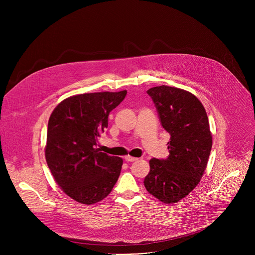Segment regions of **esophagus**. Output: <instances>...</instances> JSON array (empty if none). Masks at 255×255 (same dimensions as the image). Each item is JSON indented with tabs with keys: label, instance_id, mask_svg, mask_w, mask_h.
<instances>
[{
	"label": "esophagus",
	"instance_id": "1",
	"mask_svg": "<svg viewBox=\"0 0 255 255\" xmlns=\"http://www.w3.org/2000/svg\"><path fill=\"white\" fill-rule=\"evenodd\" d=\"M125 160H126L127 162H133V161H136L137 158L132 157V156H130V155H127V156H125Z\"/></svg>",
	"mask_w": 255,
	"mask_h": 255
}]
</instances>
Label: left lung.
I'll return each mask as SVG.
<instances>
[{"label":"left lung","mask_w":255,"mask_h":255,"mask_svg":"<svg viewBox=\"0 0 255 255\" xmlns=\"http://www.w3.org/2000/svg\"><path fill=\"white\" fill-rule=\"evenodd\" d=\"M147 94L170 141L166 158L149 160L144 186L159 201L172 204L196 188L206 169L212 148L209 120L202 103L185 90L159 86Z\"/></svg>","instance_id":"left-lung-1"}]
</instances>
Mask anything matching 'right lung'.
Returning a JSON list of instances; mask_svg holds the SVG:
<instances>
[{
  "label": "right lung",
  "mask_w": 255,
  "mask_h": 255,
  "mask_svg": "<svg viewBox=\"0 0 255 255\" xmlns=\"http://www.w3.org/2000/svg\"><path fill=\"white\" fill-rule=\"evenodd\" d=\"M118 93L72 96L54 109L47 127L45 158L61 190L75 201L92 205L111 193L121 172V157L95 148L108 117L126 97Z\"/></svg>",
  "instance_id": "right-lung-1"
}]
</instances>
